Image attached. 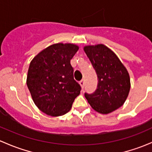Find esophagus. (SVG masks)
Returning a JSON list of instances; mask_svg holds the SVG:
<instances>
[{"label":"esophagus","instance_id":"34e87169","mask_svg":"<svg viewBox=\"0 0 152 152\" xmlns=\"http://www.w3.org/2000/svg\"><path fill=\"white\" fill-rule=\"evenodd\" d=\"M79 84H80V85H81V87H82V88H84V86H85V80H84V79H82V81H80Z\"/></svg>","mask_w":152,"mask_h":152}]
</instances>
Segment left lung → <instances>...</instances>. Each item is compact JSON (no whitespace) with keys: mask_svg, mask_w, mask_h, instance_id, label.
I'll return each instance as SVG.
<instances>
[{"mask_svg":"<svg viewBox=\"0 0 152 152\" xmlns=\"http://www.w3.org/2000/svg\"><path fill=\"white\" fill-rule=\"evenodd\" d=\"M83 48L99 79L96 91L85 93V98L98 113H111L121 107L128 97L131 87L128 70L117 55L103 44L85 45Z\"/></svg>","mask_w":152,"mask_h":152,"instance_id":"left-lung-1","label":"left lung"}]
</instances>
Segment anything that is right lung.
<instances>
[{
    "instance_id": "add662e5",
    "label": "right lung",
    "mask_w": 152,
    "mask_h": 152,
    "mask_svg": "<svg viewBox=\"0 0 152 152\" xmlns=\"http://www.w3.org/2000/svg\"><path fill=\"white\" fill-rule=\"evenodd\" d=\"M79 47L73 43L53 44L31 61L26 84L32 100L39 110L61 116L70 110L81 87L73 79L70 59Z\"/></svg>"
}]
</instances>
